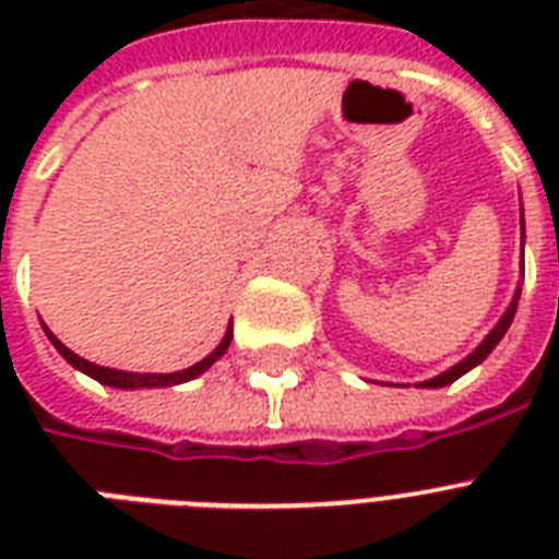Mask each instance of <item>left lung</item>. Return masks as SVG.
Returning <instances> with one entry per match:
<instances>
[{
  "label": "left lung",
  "instance_id": "obj_1",
  "mask_svg": "<svg viewBox=\"0 0 559 559\" xmlns=\"http://www.w3.org/2000/svg\"><path fill=\"white\" fill-rule=\"evenodd\" d=\"M522 240H525V223H522ZM520 293H522V289H516V296H513L511 307H508L502 319H499V324H496L493 331L487 333L485 342H481V345H478V348L473 350L469 357L461 359L459 366H452L450 371H443V373H438V377H432V380L420 382V389H441V385H450V382H455V380H459V377H464V373H467L469 368H476L478 362H485V359L490 357V350H493L496 345L502 342V336H504V333H508V328H511L513 316H516V305H520Z\"/></svg>",
  "mask_w": 559,
  "mask_h": 559
}]
</instances>
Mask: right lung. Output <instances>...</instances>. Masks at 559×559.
Masks as SVG:
<instances>
[{
  "mask_svg": "<svg viewBox=\"0 0 559 559\" xmlns=\"http://www.w3.org/2000/svg\"><path fill=\"white\" fill-rule=\"evenodd\" d=\"M46 336L51 340V345H55L57 350H60V357L69 362V366H74L78 371L90 373L92 380L104 382V385H112V389H165V385H179V382H188L193 380V377H200L202 371H209L214 362H217L223 354L228 350V345H231V324H228L226 336H223V342H219L217 348L211 350L209 357L200 359L197 366L186 368V371H174V373H135V371H118V368H104V366H95V362H86L83 357H78L74 350H69L63 345V342L57 340L55 333L48 331L46 328Z\"/></svg>",
  "mask_w": 559,
  "mask_h": 559,
  "instance_id": "add662e5",
  "label": "right lung"
}]
</instances>
